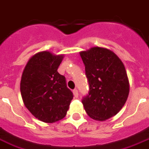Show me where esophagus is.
Here are the masks:
<instances>
[{
    "instance_id": "esophagus-1",
    "label": "esophagus",
    "mask_w": 149,
    "mask_h": 149,
    "mask_svg": "<svg viewBox=\"0 0 149 149\" xmlns=\"http://www.w3.org/2000/svg\"><path fill=\"white\" fill-rule=\"evenodd\" d=\"M73 94H74V97H75V98H77V97H79V93H78V90H77V89H74Z\"/></svg>"
}]
</instances>
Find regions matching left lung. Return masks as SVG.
Returning a JSON list of instances; mask_svg holds the SVG:
<instances>
[{
    "mask_svg": "<svg viewBox=\"0 0 149 149\" xmlns=\"http://www.w3.org/2000/svg\"><path fill=\"white\" fill-rule=\"evenodd\" d=\"M80 56L89 88L81 102L90 118L104 121L116 116L127 100L130 85L126 69L117 55L108 49L93 47Z\"/></svg>",
    "mask_w": 149,
    "mask_h": 149,
    "instance_id": "left-lung-1",
    "label": "left lung"
}]
</instances>
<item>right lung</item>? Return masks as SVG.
I'll use <instances>...</instances> for the list:
<instances>
[{
  "label": "right lung",
  "mask_w": 149,
  "mask_h": 149,
  "mask_svg": "<svg viewBox=\"0 0 149 149\" xmlns=\"http://www.w3.org/2000/svg\"><path fill=\"white\" fill-rule=\"evenodd\" d=\"M63 55L48 51L37 53L23 70L20 92L26 108L39 120L52 123L67 115L73 93L66 79L58 73Z\"/></svg>",
  "instance_id": "add662e5"
}]
</instances>
